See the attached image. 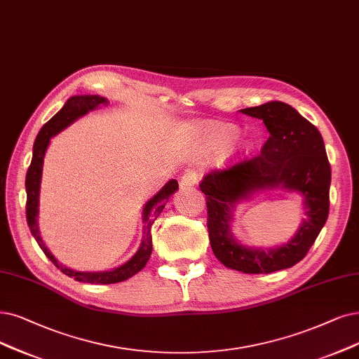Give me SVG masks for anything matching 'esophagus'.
<instances>
[{
	"mask_svg": "<svg viewBox=\"0 0 359 359\" xmlns=\"http://www.w3.org/2000/svg\"><path fill=\"white\" fill-rule=\"evenodd\" d=\"M198 180H200L198 172H196V170H187V172H185V174L181 177L180 184H181V187H193V185H196V184L198 182Z\"/></svg>",
	"mask_w": 359,
	"mask_h": 359,
	"instance_id": "34e87169",
	"label": "esophagus"
}]
</instances>
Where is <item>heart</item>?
<instances>
[{
    "instance_id": "heart-1",
    "label": "heart",
    "mask_w": 359,
    "mask_h": 359,
    "mask_svg": "<svg viewBox=\"0 0 359 359\" xmlns=\"http://www.w3.org/2000/svg\"><path fill=\"white\" fill-rule=\"evenodd\" d=\"M193 135L208 150H221L229 144H237L236 151H243L248 149V141L237 138L238 128L229 123H217V122H198L190 128Z\"/></svg>"
}]
</instances>
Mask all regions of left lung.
I'll list each match as a JSON object with an SVG mask.
<instances>
[{"mask_svg": "<svg viewBox=\"0 0 359 359\" xmlns=\"http://www.w3.org/2000/svg\"><path fill=\"white\" fill-rule=\"evenodd\" d=\"M240 111L262 119L266 126L269 137L261 154L209 172L200 182V190L206 196L209 240L218 261L245 274H269L302 261L317 240L328 217L332 168L320 131L292 106L269 102ZM271 188L304 196L303 225L281 247L240 245L229 228L232 209L241 199Z\"/></svg>", "mask_w": 359, "mask_h": 359, "instance_id": "1", "label": "left lung"}]
</instances>
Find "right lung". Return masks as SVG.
<instances>
[{"label": "right lung", "instance_id": "add662e5", "mask_svg": "<svg viewBox=\"0 0 359 359\" xmlns=\"http://www.w3.org/2000/svg\"><path fill=\"white\" fill-rule=\"evenodd\" d=\"M107 98L100 95H74L70 97L65 106L57 111L54 116L41 128V131L36 135L35 144H34V153H32V162L26 174V219L27 225L32 236L35 237L36 243L39 245L41 250L46 253L48 259L59 268L63 274H66L70 278H75L76 281L82 283H91V284H113L121 283L128 278L135 276L142 268L146 266L149 257L151 255V225L159 217L161 212L163 210L168 198L178 190L177 180L168 181L159 193H156L149 202L144 205L142 209V222H144V228H142V240L141 246L137 250V253L131 257L130 261H126L118 268H113L109 271H98V272H81L74 271L70 268H66L62 265L55 257L51 255V252L47 249L46 243L42 241L39 228H38V206H39V189H41V178H42V165H44V156L47 151V147L50 144V140L63 131L70 123H74L76 119H79L83 114L88 111L102 109L103 106H107Z\"/></svg>", "mask_w": 359, "mask_h": 359}]
</instances>
